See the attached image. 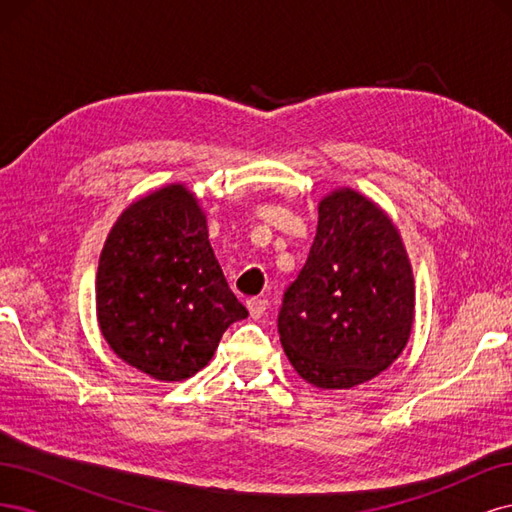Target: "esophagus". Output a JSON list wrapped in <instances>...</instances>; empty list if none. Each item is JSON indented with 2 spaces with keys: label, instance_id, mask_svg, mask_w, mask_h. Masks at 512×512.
<instances>
[{
  "label": "esophagus",
  "instance_id": "obj_1",
  "mask_svg": "<svg viewBox=\"0 0 512 512\" xmlns=\"http://www.w3.org/2000/svg\"><path fill=\"white\" fill-rule=\"evenodd\" d=\"M267 307H269V301L265 299H250L247 301V309H250V316L252 318H262L267 314Z\"/></svg>",
  "mask_w": 512,
  "mask_h": 512
}]
</instances>
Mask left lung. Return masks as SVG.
Returning a JSON list of instances; mask_svg holds the SVG:
<instances>
[{
  "instance_id": "8db88e82",
  "label": "left lung",
  "mask_w": 512,
  "mask_h": 512,
  "mask_svg": "<svg viewBox=\"0 0 512 512\" xmlns=\"http://www.w3.org/2000/svg\"><path fill=\"white\" fill-rule=\"evenodd\" d=\"M414 305L412 265L389 213L352 188L322 196L312 250L277 318L294 371L324 391L380 376L408 344Z\"/></svg>"
}]
</instances>
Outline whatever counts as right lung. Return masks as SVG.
<instances>
[{"instance_id": "obj_1", "label": "right lung", "mask_w": 512, "mask_h": 512, "mask_svg": "<svg viewBox=\"0 0 512 512\" xmlns=\"http://www.w3.org/2000/svg\"><path fill=\"white\" fill-rule=\"evenodd\" d=\"M96 316L119 359L160 382L192 378L247 318L188 185H164L121 211L98 262Z\"/></svg>"}]
</instances>
